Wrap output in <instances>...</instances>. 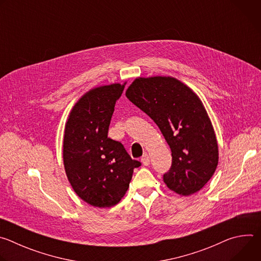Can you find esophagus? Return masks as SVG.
<instances>
[{
    "label": "esophagus",
    "mask_w": 261,
    "mask_h": 261,
    "mask_svg": "<svg viewBox=\"0 0 261 261\" xmlns=\"http://www.w3.org/2000/svg\"><path fill=\"white\" fill-rule=\"evenodd\" d=\"M141 162L144 166H148L150 165V157H148L147 154H144L142 157H141Z\"/></svg>",
    "instance_id": "esophagus-1"
}]
</instances>
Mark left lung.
I'll return each mask as SVG.
<instances>
[{"instance_id": "left-lung-1", "label": "left lung", "mask_w": 261, "mask_h": 261, "mask_svg": "<svg viewBox=\"0 0 261 261\" xmlns=\"http://www.w3.org/2000/svg\"><path fill=\"white\" fill-rule=\"evenodd\" d=\"M126 97L157 124L170 147L172 164L163 175L167 187L182 196L202 189L217 168L219 150L199 97L171 76L138 77Z\"/></svg>"}]
</instances>
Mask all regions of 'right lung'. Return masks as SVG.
I'll use <instances>...</instances> for the list:
<instances>
[{"label":"right lung","mask_w":261,"mask_h":261,"mask_svg":"<svg viewBox=\"0 0 261 261\" xmlns=\"http://www.w3.org/2000/svg\"><path fill=\"white\" fill-rule=\"evenodd\" d=\"M124 85L87 92L71 109L63 141L64 167L73 190L87 203L110 207L121 201L139 161L124 145L107 137L111 117Z\"/></svg>","instance_id":"obj_1"}]
</instances>
